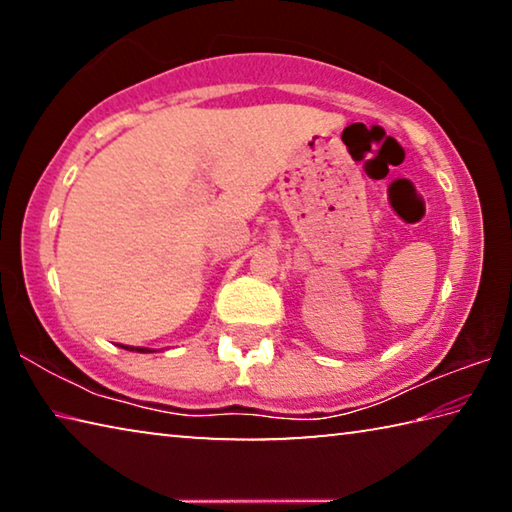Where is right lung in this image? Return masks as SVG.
Segmentation results:
<instances>
[{"label":"right lung","instance_id":"1","mask_svg":"<svg viewBox=\"0 0 512 512\" xmlns=\"http://www.w3.org/2000/svg\"><path fill=\"white\" fill-rule=\"evenodd\" d=\"M121 348L131 350V352H151V350H146V348H131V345H121Z\"/></svg>","mask_w":512,"mask_h":512}]
</instances>
